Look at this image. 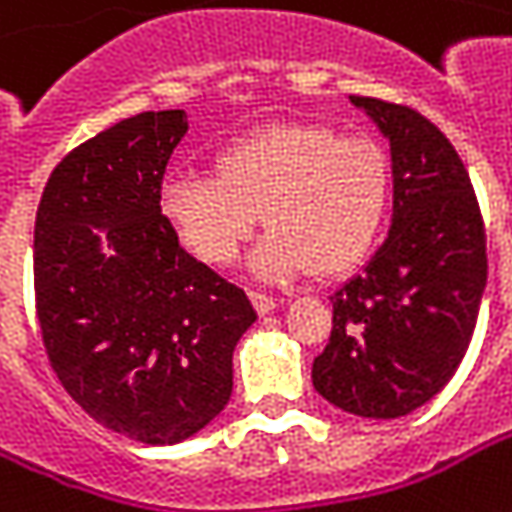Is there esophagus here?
<instances>
[{"label":"esophagus","mask_w":512,"mask_h":512,"mask_svg":"<svg viewBox=\"0 0 512 512\" xmlns=\"http://www.w3.org/2000/svg\"><path fill=\"white\" fill-rule=\"evenodd\" d=\"M249 298H252V304H255V310L260 316H266V313H272L281 301L278 298H272V295H266V292H249Z\"/></svg>","instance_id":"obj_1"}]
</instances>
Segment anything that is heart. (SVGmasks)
I'll return each instance as SVG.
<instances>
[{"label": "heart", "mask_w": 512, "mask_h": 512, "mask_svg": "<svg viewBox=\"0 0 512 512\" xmlns=\"http://www.w3.org/2000/svg\"><path fill=\"white\" fill-rule=\"evenodd\" d=\"M214 173H170L159 208L179 243L228 266L263 217L252 257L263 278L345 275L371 255L391 202V165L374 138L324 124H275L217 153Z\"/></svg>", "instance_id": "1"}]
</instances>
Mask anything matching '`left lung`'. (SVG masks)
<instances>
[{
    "label": "left lung",
    "instance_id": "1",
    "mask_svg": "<svg viewBox=\"0 0 512 512\" xmlns=\"http://www.w3.org/2000/svg\"><path fill=\"white\" fill-rule=\"evenodd\" d=\"M391 144L394 217L362 275L333 301L316 391L356 417L429 403L464 359L487 286V237L469 173L417 109L350 95Z\"/></svg>",
    "mask_w": 512,
    "mask_h": 512
}]
</instances>
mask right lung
<instances>
[{"label": "right lung", "instance_id": "add662e5", "mask_svg": "<svg viewBox=\"0 0 512 512\" xmlns=\"http://www.w3.org/2000/svg\"><path fill=\"white\" fill-rule=\"evenodd\" d=\"M185 109L141 112L51 170L34 223L48 362L101 426L150 446L205 429L231 397L255 307L182 246L159 208ZM104 245V253L100 246Z\"/></svg>", "mask_w": 512, "mask_h": 512}]
</instances>
